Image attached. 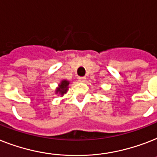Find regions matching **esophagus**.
<instances>
[{
	"instance_id": "1",
	"label": "esophagus",
	"mask_w": 157,
	"mask_h": 157,
	"mask_svg": "<svg viewBox=\"0 0 157 157\" xmlns=\"http://www.w3.org/2000/svg\"><path fill=\"white\" fill-rule=\"evenodd\" d=\"M77 79H78V81H80V82H85V81H86V77H85V76H79Z\"/></svg>"
}]
</instances>
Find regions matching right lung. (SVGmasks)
Segmentation results:
<instances>
[{"label":"right lung","mask_w":157,"mask_h":157,"mask_svg":"<svg viewBox=\"0 0 157 157\" xmlns=\"http://www.w3.org/2000/svg\"><path fill=\"white\" fill-rule=\"evenodd\" d=\"M68 84L69 82L67 81H63L59 85V88H57L56 93L57 94H60L61 95H63V94H65L67 90V86H68Z\"/></svg>","instance_id":"obj_1"}]
</instances>
